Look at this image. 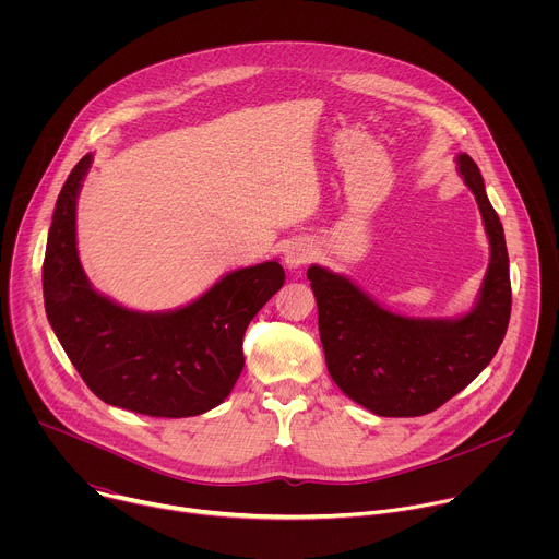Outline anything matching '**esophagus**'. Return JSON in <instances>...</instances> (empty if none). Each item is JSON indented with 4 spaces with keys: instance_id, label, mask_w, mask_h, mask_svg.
Returning a JSON list of instances; mask_svg holds the SVG:
<instances>
[{
    "instance_id": "obj_1",
    "label": "esophagus",
    "mask_w": 559,
    "mask_h": 559,
    "mask_svg": "<svg viewBox=\"0 0 559 559\" xmlns=\"http://www.w3.org/2000/svg\"><path fill=\"white\" fill-rule=\"evenodd\" d=\"M311 259H313V248L307 241H292L283 252V261L287 270H300Z\"/></svg>"
}]
</instances>
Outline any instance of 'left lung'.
<instances>
[{"label": "left lung", "instance_id": "obj_1", "mask_svg": "<svg viewBox=\"0 0 559 559\" xmlns=\"http://www.w3.org/2000/svg\"><path fill=\"white\" fill-rule=\"evenodd\" d=\"M457 173L480 207L491 261L480 294L457 318H412L384 309L347 276L309 265L328 371L376 416L412 418L442 407L496 356L509 328L511 278L504 229L480 170L457 154Z\"/></svg>", "mask_w": 559, "mask_h": 559}]
</instances>
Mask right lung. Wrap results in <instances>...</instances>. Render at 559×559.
Segmentation results:
<instances>
[{
	"instance_id": "right-lung-1",
	"label": "right lung",
	"mask_w": 559,
	"mask_h": 559,
	"mask_svg": "<svg viewBox=\"0 0 559 559\" xmlns=\"http://www.w3.org/2000/svg\"><path fill=\"white\" fill-rule=\"evenodd\" d=\"M86 154L68 175L48 229L44 302L48 323L91 391L112 407L188 418L218 407L243 371V336L283 287L278 261L234 270L197 300L168 311L128 309L99 294L76 254V197Z\"/></svg>"
}]
</instances>
